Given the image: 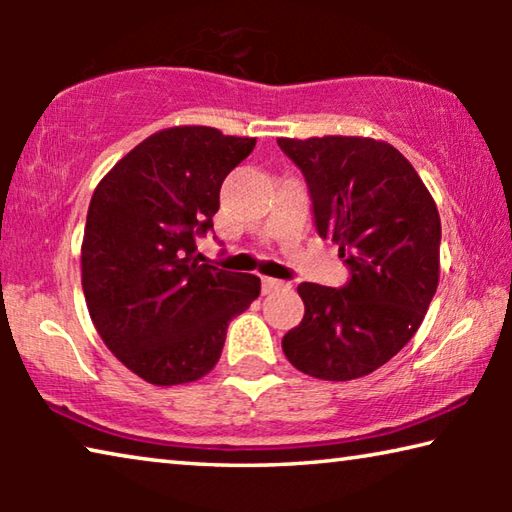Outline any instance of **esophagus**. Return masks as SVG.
I'll use <instances>...</instances> for the list:
<instances>
[{"mask_svg":"<svg viewBox=\"0 0 512 512\" xmlns=\"http://www.w3.org/2000/svg\"><path fill=\"white\" fill-rule=\"evenodd\" d=\"M289 282H282V280H275V277H262V291L264 293H275L280 289H287Z\"/></svg>","mask_w":512,"mask_h":512,"instance_id":"esophagus-1","label":"esophagus"}]
</instances>
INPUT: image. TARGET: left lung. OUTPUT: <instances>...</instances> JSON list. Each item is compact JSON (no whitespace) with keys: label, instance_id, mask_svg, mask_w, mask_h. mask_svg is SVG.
I'll return each mask as SVG.
<instances>
[{"label":"left lung","instance_id":"8db88e82","mask_svg":"<svg viewBox=\"0 0 512 512\" xmlns=\"http://www.w3.org/2000/svg\"><path fill=\"white\" fill-rule=\"evenodd\" d=\"M305 173L318 235L350 266L343 289L302 282L300 325L282 350L300 372L350 381L384 366L413 339L440 280V214L418 171L384 140L280 137Z\"/></svg>","mask_w":512,"mask_h":512}]
</instances>
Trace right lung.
Listing matches in <instances>:
<instances>
[{
	"instance_id": "obj_1",
	"label": "right lung",
	"mask_w": 512,
	"mask_h": 512,
	"mask_svg": "<svg viewBox=\"0 0 512 512\" xmlns=\"http://www.w3.org/2000/svg\"><path fill=\"white\" fill-rule=\"evenodd\" d=\"M255 137L173 126L146 137L101 178L81 244V282L101 341L153 386L205 377L230 320L262 282L198 264L196 235L212 230L228 173Z\"/></svg>"
}]
</instances>
